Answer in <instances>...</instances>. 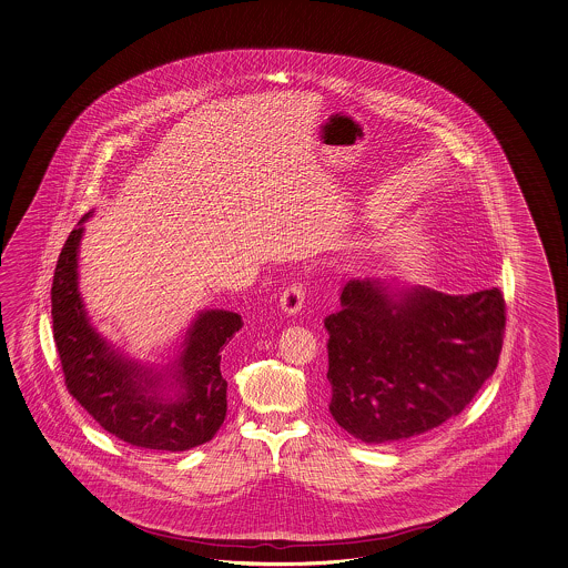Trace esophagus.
<instances>
[{
    "label": "esophagus",
    "instance_id": "1",
    "mask_svg": "<svg viewBox=\"0 0 568 568\" xmlns=\"http://www.w3.org/2000/svg\"><path fill=\"white\" fill-rule=\"evenodd\" d=\"M305 300V287L304 283H300V281H295V283H291L290 287H285L283 293H281V310L285 312V314H297L302 307H304Z\"/></svg>",
    "mask_w": 568,
    "mask_h": 568
}]
</instances>
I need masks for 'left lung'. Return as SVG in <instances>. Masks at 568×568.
Instances as JSON below:
<instances>
[{"mask_svg":"<svg viewBox=\"0 0 568 568\" xmlns=\"http://www.w3.org/2000/svg\"><path fill=\"white\" fill-rule=\"evenodd\" d=\"M505 312L498 287L447 295L348 278L341 310L324 320L334 420L377 445L459 415L497 369Z\"/></svg>","mask_w":568,"mask_h":568,"instance_id":"obj_1","label":"left lung"}]
</instances>
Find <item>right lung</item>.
Segmentation results:
<instances>
[{"label": "right lung", "mask_w": 568, "mask_h": 568, "mask_svg": "<svg viewBox=\"0 0 568 568\" xmlns=\"http://www.w3.org/2000/svg\"><path fill=\"white\" fill-rule=\"evenodd\" d=\"M88 217L90 213L61 250L51 287L53 338L65 386L102 429L135 447L186 452L211 442L227 410L222 346L244 322L225 310L199 314L174 365L179 394L162 398L158 394L162 375H152L112 351L85 318L78 291V246Z\"/></svg>", "instance_id": "1"}]
</instances>
